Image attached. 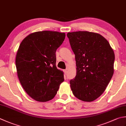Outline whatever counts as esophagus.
I'll list each match as a JSON object with an SVG mask.
<instances>
[{
    "label": "esophagus",
    "instance_id": "34e87169",
    "mask_svg": "<svg viewBox=\"0 0 126 126\" xmlns=\"http://www.w3.org/2000/svg\"><path fill=\"white\" fill-rule=\"evenodd\" d=\"M64 74H65V75H66V74H67V70L66 69H65V70H64Z\"/></svg>",
    "mask_w": 126,
    "mask_h": 126
}]
</instances>
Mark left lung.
I'll list each match as a JSON object with an SVG mask.
<instances>
[{
	"mask_svg": "<svg viewBox=\"0 0 126 126\" xmlns=\"http://www.w3.org/2000/svg\"><path fill=\"white\" fill-rule=\"evenodd\" d=\"M75 55L76 75L70 81L73 94L92 102L104 92L114 74L115 54L110 44L98 33L79 31L67 33Z\"/></svg>",
	"mask_w": 126,
	"mask_h": 126,
	"instance_id": "left-lung-1",
	"label": "left lung"
}]
</instances>
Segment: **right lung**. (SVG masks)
Instances as JSON below:
<instances>
[{
	"instance_id": "obj_1",
	"label": "right lung",
	"mask_w": 126,
	"mask_h": 126,
	"mask_svg": "<svg viewBox=\"0 0 126 126\" xmlns=\"http://www.w3.org/2000/svg\"><path fill=\"white\" fill-rule=\"evenodd\" d=\"M65 37L64 33L37 32L20 44L16 57L17 75L24 91L34 100L53 99L64 80L63 71L56 66V52Z\"/></svg>"
}]
</instances>
